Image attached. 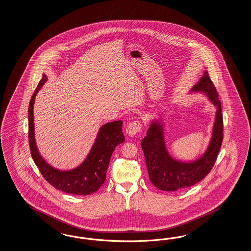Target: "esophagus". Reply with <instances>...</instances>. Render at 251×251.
<instances>
[{
  "label": "esophagus",
  "instance_id": "34e87169",
  "mask_svg": "<svg viewBox=\"0 0 251 251\" xmlns=\"http://www.w3.org/2000/svg\"><path fill=\"white\" fill-rule=\"evenodd\" d=\"M142 129V125L139 122H129V124L126 127V134L128 136H134L137 133L141 132Z\"/></svg>",
  "mask_w": 251,
  "mask_h": 251
}]
</instances>
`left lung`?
<instances>
[{"label":"left lung","mask_w":251,"mask_h":251,"mask_svg":"<svg viewBox=\"0 0 251 251\" xmlns=\"http://www.w3.org/2000/svg\"><path fill=\"white\" fill-rule=\"evenodd\" d=\"M189 93L204 95L216 109L211 139L205 151L196 159H176L167 150L164 119L151 120L141 145L150 180L161 190L175 191L200 182L213 168L222 145L223 117L220 100L208 72H204L199 83Z\"/></svg>","instance_id":"obj_1"}]
</instances>
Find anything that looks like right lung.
<instances>
[{"label":"right lung","mask_w":251,"mask_h":251,"mask_svg":"<svg viewBox=\"0 0 251 251\" xmlns=\"http://www.w3.org/2000/svg\"><path fill=\"white\" fill-rule=\"evenodd\" d=\"M47 80L48 77L43 75L28 106V141L32 158L46 180L57 190L84 196L94 193L106 180V170L116 146L125 141L122 132L123 122L117 121L102 125L90 152L78 167L69 170L55 168L41 156L35 140L33 112L35 99Z\"/></svg>","instance_id":"add662e5"}]
</instances>
